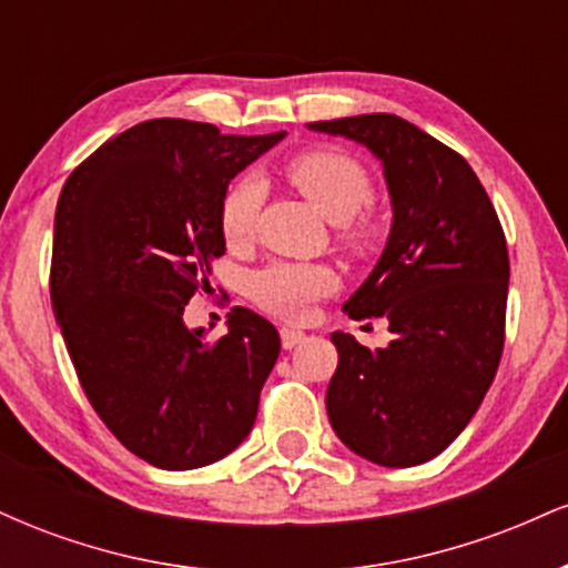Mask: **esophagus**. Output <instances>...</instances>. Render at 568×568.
I'll list each match as a JSON object with an SVG mask.
<instances>
[{
    "label": "esophagus",
    "instance_id": "34e87169",
    "mask_svg": "<svg viewBox=\"0 0 568 568\" xmlns=\"http://www.w3.org/2000/svg\"><path fill=\"white\" fill-rule=\"evenodd\" d=\"M304 342V331H296V328H280V344H283V349H293L296 344Z\"/></svg>",
    "mask_w": 568,
    "mask_h": 568
}]
</instances>
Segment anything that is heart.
<instances>
[{
	"label": "heart",
	"mask_w": 568,
	"mask_h": 568,
	"mask_svg": "<svg viewBox=\"0 0 568 568\" xmlns=\"http://www.w3.org/2000/svg\"><path fill=\"white\" fill-rule=\"evenodd\" d=\"M285 175L325 219L338 224V240L349 251L366 253L376 243V221L363 207L371 202L374 184L366 168L352 154L338 149H312L296 154ZM262 184L256 179H240L226 189L221 200L219 226L230 247L251 243L256 230ZM336 272L325 264L272 262L247 277V296L264 312L283 321H304L315 302L334 293Z\"/></svg>",
	"instance_id": "1"
}]
</instances>
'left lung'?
I'll return each instance as SVG.
<instances>
[{
    "label": "left lung",
    "instance_id": "8db88e82",
    "mask_svg": "<svg viewBox=\"0 0 568 568\" xmlns=\"http://www.w3.org/2000/svg\"><path fill=\"white\" fill-rule=\"evenodd\" d=\"M310 128L368 146L395 213L379 264L344 304L355 321L387 317L393 342L371 352L331 334V427L374 465H422L467 427L497 376L510 283L505 232L467 160L400 116Z\"/></svg>",
    "mask_w": 568,
    "mask_h": 568
}]
</instances>
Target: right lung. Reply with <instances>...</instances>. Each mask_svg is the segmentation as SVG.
Segmentation results:
<instances>
[{
  "label": "right lung",
  "instance_id": "right-lung-1",
  "mask_svg": "<svg viewBox=\"0 0 568 568\" xmlns=\"http://www.w3.org/2000/svg\"><path fill=\"white\" fill-rule=\"evenodd\" d=\"M283 135L149 120L98 146L58 197L50 298L71 363L114 438L162 470L224 459L256 422L277 328L234 306L205 342L184 306L226 251L230 181Z\"/></svg>",
  "mask_w": 568,
  "mask_h": 568
}]
</instances>
